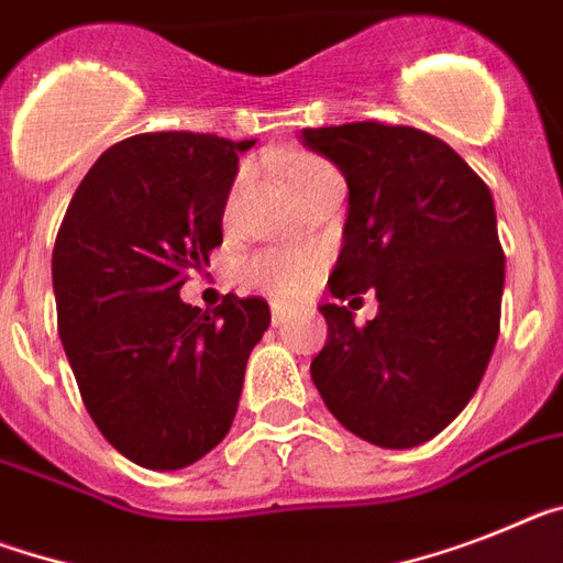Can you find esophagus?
<instances>
[{
	"label": "esophagus",
	"instance_id": "34e87169",
	"mask_svg": "<svg viewBox=\"0 0 563 563\" xmlns=\"http://www.w3.org/2000/svg\"><path fill=\"white\" fill-rule=\"evenodd\" d=\"M272 323L274 325H286V323H289V311L283 309V306H274V309H272Z\"/></svg>",
	"mask_w": 563,
	"mask_h": 563
}]
</instances>
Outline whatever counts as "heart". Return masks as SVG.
Wrapping results in <instances>:
<instances>
[{"label": "heart", "mask_w": 563, "mask_h": 563, "mask_svg": "<svg viewBox=\"0 0 563 563\" xmlns=\"http://www.w3.org/2000/svg\"><path fill=\"white\" fill-rule=\"evenodd\" d=\"M325 172H332V168L323 159L295 157L286 168V188L295 191ZM314 272H318V260L303 252H260L243 263V280L254 289L277 297H295L306 291Z\"/></svg>", "instance_id": "b5f03b06"}]
</instances>
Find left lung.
<instances>
[{
    "label": "left lung",
    "mask_w": 563,
    "mask_h": 563,
    "mask_svg": "<svg viewBox=\"0 0 563 563\" xmlns=\"http://www.w3.org/2000/svg\"><path fill=\"white\" fill-rule=\"evenodd\" d=\"M300 140L349 186L329 291L377 297L366 325H354L352 303L320 306L329 338L311 380L363 441L427 443L464 412L498 340L504 249L493 194L427 131L349 122L303 129Z\"/></svg>",
    "instance_id": "left-lung-1"
}]
</instances>
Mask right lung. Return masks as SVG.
<instances>
[{
    "instance_id": "1",
    "label": "right lung",
    "mask_w": 563,
    "mask_h": 563,
    "mask_svg": "<svg viewBox=\"0 0 563 563\" xmlns=\"http://www.w3.org/2000/svg\"><path fill=\"white\" fill-rule=\"evenodd\" d=\"M252 145L191 131L129 136L85 174L56 234V320L82 404L145 470H183L223 441L272 323L263 297L225 295L214 314L179 297L223 243Z\"/></svg>"
}]
</instances>
